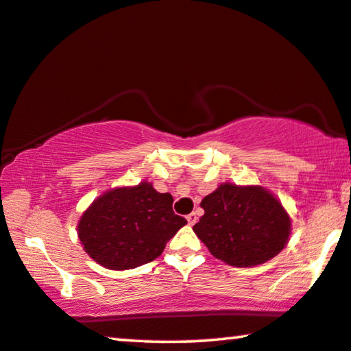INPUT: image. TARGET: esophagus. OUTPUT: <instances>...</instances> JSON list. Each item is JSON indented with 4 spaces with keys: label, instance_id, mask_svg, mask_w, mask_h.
I'll use <instances>...</instances> for the list:
<instances>
[{
    "label": "esophagus",
    "instance_id": "1",
    "mask_svg": "<svg viewBox=\"0 0 351 351\" xmlns=\"http://www.w3.org/2000/svg\"><path fill=\"white\" fill-rule=\"evenodd\" d=\"M187 221H189V225H195L197 223V220H198V217H197V214L195 213H192V214H189L187 217Z\"/></svg>",
    "mask_w": 351,
    "mask_h": 351
}]
</instances>
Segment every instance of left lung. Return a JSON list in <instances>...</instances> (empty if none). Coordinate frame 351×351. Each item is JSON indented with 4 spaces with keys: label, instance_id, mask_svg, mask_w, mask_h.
<instances>
[{
    "label": "left lung",
    "instance_id": "8db88e82",
    "mask_svg": "<svg viewBox=\"0 0 351 351\" xmlns=\"http://www.w3.org/2000/svg\"><path fill=\"white\" fill-rule=\"evenodd\" d=\"M204 215L193 226L214 258L234 267H254L287 245L291 217L263 186L223 182L202 202Z\"/></svg>",
    "mask_w": 351,
    "mask_h": 351
}]
</instances>
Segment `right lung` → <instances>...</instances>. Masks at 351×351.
I'll list each match as a JSON object with an SVG mask.
<instances>
[{"label": "right lung", "mask_w": 351, "mask_h": 351, "mask_svg": "<svg viewBox=\"0 0 351 351\" xmlns=\"http://www.w3.org/2000/svg\"><path fill=\"white\" fill-rule=\"evenodd\" d=\"M171 204L170 193H159L147 181L110 189L82 213L77 237L97 264L109 270L136 269L160 256L187 223Z\"/></svg>", "instance_id": "obj_1"}]
</instances>
